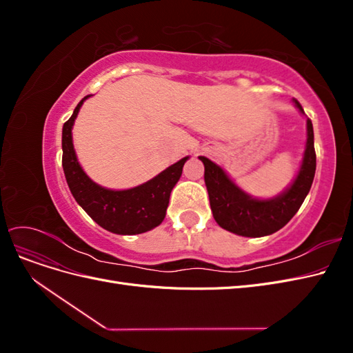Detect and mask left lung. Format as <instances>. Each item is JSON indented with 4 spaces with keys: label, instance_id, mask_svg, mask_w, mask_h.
Returning a JSON list of instances; mask_svg holds the SVG:
<instances>
[{
    "label": "left lung",
    "instance_id": "obj_1",
    "mask_svg": "<svg viewBox=\"0 0 353 353\" xmlns=\"http://www.w3.org/2000/svg\"><path fill=\"white\" fill-rule=\"evenodd\" d=\"M299 112L301 103L293 100ZM306 147L297 176L284 193L272 199L259 200L244 193L221 166L205 156L199 159L205 165V183L209 193L210 209L218 225L243 237H263L281 230L290 221L311 190L316 169L314 147V128L306 121Z\"/></svg>",
    "mask_w": 353,
    "mask_h": 353
}]
</instances>
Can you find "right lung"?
Masks as SVG:
<instances>
[{
	"label": "right lung",
	"instance_id": "add662e5",
	"mask_svg": "<svg viewBox=\"0 0 353 353\" xmlns=\"http://www.w3.org/2000/svg\"><path fill=\"white\" fill-rule=\"evenodd\" d=\"M88 97L91 95L78 103L70 119L63 125L61 163L70 193L78 205L104 230L123 236L150 231L165 219L170 191L183 174L188 156L170 165L147 183L130 190H109L95 184L81 168L72 141L74 119Z\"/></svg>",
	"mask_w": 353,
	"mask_h": 353
}]
</instances>
